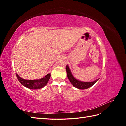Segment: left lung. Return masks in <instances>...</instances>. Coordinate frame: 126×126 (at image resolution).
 <instances>
[{
    "instance_id": "8db88e82",
    "label": "left lung",
    "mask_w": 126,
    "mask_h": 126,
    "mask_svg": "<svg viewBox=\"0 0 126 126\" xmlns=\"http://www.w3.org/2000/svg\"><path fill=\"white\" fill-rule=\"evenodd\" d=\"M66 71H67L68 78L69 79L70 82H71V84L73 85L74 87L80 89H85L89 88V87L92 86L93 84H94L99 79H97L91 82H84L76 79L72 75L71 70H70L68 65L66 66Z\"/></svg>"
}]
</instances>
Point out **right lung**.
Masks as SVG:
<instances>
[{
	"label": "right lung",
	"mask_w": 126,
	"mask_h": 126,
	"mask_svg": "<svg viewBox=\"0 0 126 126\" xmlns=\"http://www.w3.org/2000/svg\"><path fill=\"white\" fill-rule=\"evenodd\" d=\"M16 77L18 80L23 86L31 89H38L44 87L48 83L50 77V73L48 74L45 77L42 78L40 79L35 80H26L23 79L16 74Z\"/></svg>",
	"instance_id": "1"
}]
</instances>
